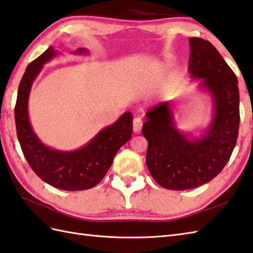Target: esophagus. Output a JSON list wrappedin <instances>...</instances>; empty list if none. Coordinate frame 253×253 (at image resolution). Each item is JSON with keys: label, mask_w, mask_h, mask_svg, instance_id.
Segmentation results:
<instances>
[{"label": "esophagus", "mask_w": 253, "mask_h": 253, "mask_svg": "<svg viewBox=\"0 0 253 253\" xmlns=\"http://www.w3.org/2000/svg\"><path fill=\"white\" fill-rule=\"evenodd\" d=\"M142 128V121H141L140 117H136L133 119V131L134 132H139Z\"/></svg>", "instance_id": "obj_1"}]
</instances>
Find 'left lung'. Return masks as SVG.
<instances>
[{
  "instance_id": "8db88e82",
  "label": "left lung",
  "mask_w": 253,
  "mask_h": 253,
  "mask_svg": "<svg viewBox=\"0 0 253 253\" xmlns=\"http://www.w3.org/2000/svg\"><path fill=\"white\" fill-rule=\"evenodd\" d=\"M189 72L213 100V117L201 137L175 127L171 102L146 112L142 133L148 140L146 166L167 190L201 186L216 177L230 160L239 128V89L236 75L206 40L190 39Z\"/></svg>"
}]
</instances>
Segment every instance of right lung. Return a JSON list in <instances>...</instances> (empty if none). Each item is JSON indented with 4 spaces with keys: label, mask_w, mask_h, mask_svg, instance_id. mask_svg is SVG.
I'll return each instance as SVG.
<instances>
[{
    "label": "right lung",
    "mask_w": 253,
    "mask_h": 253,
    "mask_svg": "<svg viewBox=\"0 0 253 253\" xmlns=\"http://www.w3.org/2000/svg\"><path fill=\"white\" fill-rule=\"evenodd\" d=\"M79 48L75 54H87ZM57 50L49 46L26 69L18 87L15 107L16 130L22 153L40 179L64 191L91 189L103 179L112 165L114 156L130 139L132 114L126 112L112 125L101 129L89 142L75 151H58L45 145L33 131L28 113V101L35 78L43 64L55 56Z\"/></svg>",
    "instance_id": "obj_1"
}]
</instances>
